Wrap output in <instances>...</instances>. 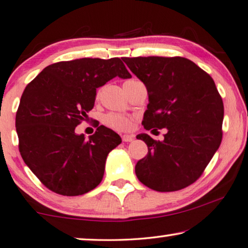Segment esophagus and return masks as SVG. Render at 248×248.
<instances>
[{"label":"esophagus","mask_w":248,"mask_h":248,"mask_svg":"<svg viewBox=\"0 0 248 248\" xmlns=\"http://www.w3.org/2000/svg\"><path fill=\"white\" fill-rule=\"evenodd\" d=\"M122 140H123V142H132L133 140H134V136L126 134V135L122 136Z\"/></svg>","instance_id":"obj_1"}]
</instances>
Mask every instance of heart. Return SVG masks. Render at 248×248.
<instances>
[{
    "instance_id": "obj_1",
    "label": "heart",
    "mask_w": 248,
    "mask_h": 248,
    "mask_svg": "<svg viewBox=\"0 0 248 248\" xmlns=\"http://www.w3.org/2000/svg\"><path fill=\"white\" fill-rule=\"evenodd\" d=\"M139 80L136 79H130L124 82V87L127 85L134 84V82H138ZM99 95V93L97 96ZM103 123L106 125L107 127L113 128L115 131L120 132H126L130 130L133 124V117L127 116V115H122V114L117 113H107L106 115L103 117Z\"/></svg>"
}]
</instances>
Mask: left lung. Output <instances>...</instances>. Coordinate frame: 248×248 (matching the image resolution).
Wrapping results in <instances>:
<instances>
[{"label":"left lung","instance_id":"obj_1","mask_svg":"<svg viewBox=\"0 0 248 248\" xmlns=\"http://www.w3.org/2000/svg\"><path fill=\"white\" fill-rule=\"evenodd\" d=\"M146 86L145 130L167 127L162 142L139 134L148 154L138 161L136 177L155 191H178L203 173L222 139L224 103L209 74L184 57H124Z\"/></svg>","mask_w":248,"mask_h":248}]
</instances>
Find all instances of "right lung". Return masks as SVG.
I'll use <instances>...</instances> for the list:
<instances>
[{
    "label": "right lung",
    "mask_w": 248,
    "mask_h": 248,
    "mask_svg": "<svg viewBox=\"0 0 248 248\" xmlns=\"http://www.w3.org/2000/svg\"><path fill=\"white\" fill-rule=\"evenodd\" d=\"M116 76L132 77L120 58H82L50 64L27 85L16 115L19 151L51 191L80 196L102 181L120 135L97 125L86 140L75 128L94 107L97 88Z\"/></svg>",
    "instance_id": "1"
}]
</instances>
